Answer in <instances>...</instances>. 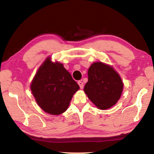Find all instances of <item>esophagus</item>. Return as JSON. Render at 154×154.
Wrapping results in <instances>:
<instances>
[{
  "label": "esophagus",
  "instance_id": "obj_1",
  "mask_svg": "<svg viewBox=\"0 0 154 154\" xmlns=\"http://www.w3.org/2000/svg\"><path fill=\"white\" fill-rule=\"evenodd\" d=\"M77 83H78V84H79L81 89H83V83L82 82H81V81H79V82H77Z\"/></svg>",
  "mask_w": 154,
  "mask_h": 154
}]
</instances>
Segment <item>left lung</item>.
<instances>
[{"label":"left lung","instance_id":"1","mask_svg":"<svg viewBox=\"0 0 154 154\" xmlns=\"http://www.w3.org/2000/svg\"><path fill=\"white\" fill-rule=\"evenodd\" d=\"M88 82L84 92L100 109L111 107L120 98L123 83L113 68L102 62H95L88 70Z\"/></svg>","mask_w":154,"mask_h":154}]
</instances>
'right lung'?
<instances>
[{
	"instance_id": "obj_1",
	"label": "right lung",
	"mask_w": 154,
	"mask_h": 154,
	"mask_svg": "<svg viewBox=\"0 0 154 154\" xmlns=\"http://www.w3.org/2000/svg\"><path fill=\"white\" fill-rule=\"evenodd\" d=\"M30 88L36 103L44 111L59 115L66 110L79 86L63 65L53 63L48 58L38 70Z\"/></svg>"
}]
</instances>
